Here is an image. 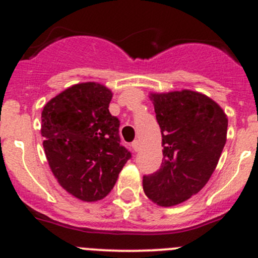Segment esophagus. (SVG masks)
Masks as SVG:
<instances>
[{
    "mask_svg": "<svg viewBox=\"0 0 258 258\" xmlns=\"http://www.w3.org/2000/svg\"><path fill=\"white\" fill-rule=\"evenodd\" d=\"M132 148H134L135 152H137V151L140 150V144H139V141H134V142H132Z\"/></svg>",
    "mask_w": 258,
    "mask_h": 258,
    "instance_id": "1",
    "label": "esophagus"
}]
</instances>
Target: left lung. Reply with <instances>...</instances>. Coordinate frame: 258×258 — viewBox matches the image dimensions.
Listing matches in <instances>:
<instances>
[{
	"label": "left lung",
	"instance_id": "8db88e82",
	"mask_svg": "<svg viewBox=\"0 0 258 258\" xmlns=\"http://www.w3.org/2000/svg\"><path fill=\"white\" fill-rule=\"evenodd\" d=\"M150 98L163 160L160 170L144 176V191L158 206H176L209 182L225 147L228 119L218 103L196 91L150 93Z\"/></svg>",
	"mask_w": 258,
	"mask_h": 258
}]
</instances>
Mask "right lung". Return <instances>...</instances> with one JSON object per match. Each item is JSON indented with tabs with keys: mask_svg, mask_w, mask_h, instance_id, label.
Here are the masks:
<instances>
[{
	"mask_svg": "<svg viewBox=\"0 0 258 258\" xmlns=\"http://www.w3.org/2000/svg\"><path fill=\"white\" fill-rule=\"evenodd\" d=\"M112 92L97 82L71 86L49 100L41 135L49 168L69 194L86 202L107 196L131 153L119 145Z\"/></svg>",
	"mask_w": 258,
	"mask_h": 258,
	"instance_id": "right-lung-1",
	"label": "right lung"
}]
</instances>
